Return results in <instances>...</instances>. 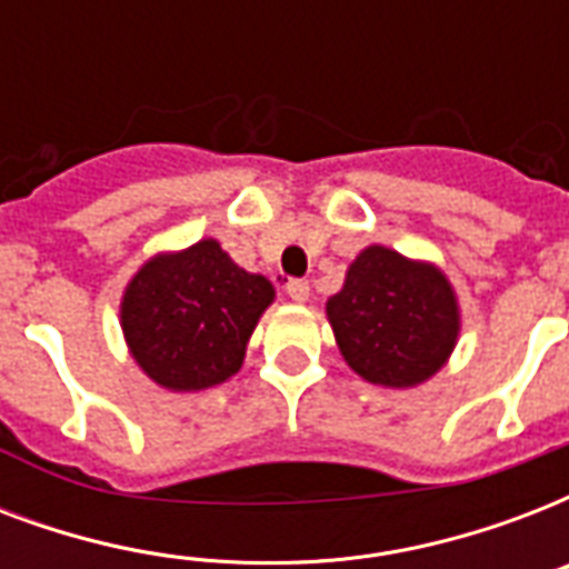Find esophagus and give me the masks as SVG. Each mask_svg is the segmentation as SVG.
Instances as JSON below:
<instances>
[{
  "mask_svg": "<svg viewBox=\"0 0 569 569\" xmlns=\"http://www.w3.org/2000/svg\"><path fill=\"white\" fill-rule=\"evenodd\" d=\"M286 295H289L292 301L303 303L307 298H310V283H307V280H301V277H292V280L286 283Z\"/></svg>",
  "mask_w": 569,
  "mask_h": 569,
  "instance_id": "esophagus-1",
  "label": "esophagus"
}]
</instances>
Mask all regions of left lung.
<instances>
[{"instance_id":"left-lung-1","label":"left lung","mask_w":569,"mask_h":569,"mask_svg":"<svg viewBox=\"0 0 569 569\" xmlns=\"http://www.w3.org/2000/svg\"><path fill=\"white\" fill-rule=\"evenodd\" d=\"M328 319L348 366L380 387H413L431 378L458 339V303L433 266L389 248H366L348 268Z\"/></svg>"}]
</instances>
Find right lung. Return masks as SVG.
Masks as SVG:
<instances>
[{
    "label": "right lung",
    "mask_w": 569,
    "mask_h": 569,
    "mask_svg": "<svg viewBox=\"0 0 569 569\" xmlns=\"http://www.w3.org/2000/svg\"><path fill=\"white\" fill-rule=\"evenodd\" d=\"M274 289L212 239L150 259L123 295L132 357L168 389H206L239 372L248 339Z\"/></svg>",
    "instance_id": "add662e5"
}]
</instances>
